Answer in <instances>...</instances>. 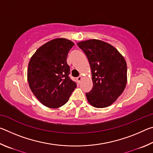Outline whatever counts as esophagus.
<instances>
[{
  "mask_svg": "<svg viewBox=\"0 0 153 153\" xmlns=\"http://www.w3.org/2000/svg\"><path fill=\"white\" fill-rule=\"evenodd\" d=\"M82 79V76H79V77H77V81L78 82V83H80V82H81Z\"/></svg>",
  "mask_w": 153,
  "mask_h": 153,
  "instance_id": "esophagus-1",
  "label": "esophagus"
}]
</instances>
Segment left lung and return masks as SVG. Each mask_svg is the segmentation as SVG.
<instances>
[{
	"mask_svg": "<svg viewBox=\"0 0 153 153\" xmlns=\"http://www.w3.org/2000/svg\"><path fill=\"white\" fill-rule=\"evenodd\" d=\"M88 59L93 87L86 93L88 101L96 108L113 104L125 89L127 65L123 56L109 44L99 40L77 43Z\"/></svg>",
	"mask_w": 153,
	"mask_h": 153,
	"instance_id": "left-lung-1",
	"label": "left lung"
}]
</instances>
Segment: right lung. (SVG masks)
<instances>
[{
	"mask_svg": "<svg viewBox=\"0 0 153 153\" xmlns=\"http://www.w3.org/2000/svg\"><path fill=\"white\" fill-rule=\"evenodd\" d=\"M74 42L65 38H56L38 49L30 59L27 81L38 100L49 108H59L68 101L76 83L69 75L67 63Z\"/></svg>",
	"mask_w": 153,
	"mask_h": 153,
	"instance_id": "1",
	"label": "right lung"
}]
</instances>
